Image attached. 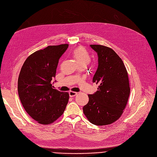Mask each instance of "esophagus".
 <instances>
[{
  "instance_id": "esophagus-1",
  "label": "esophagus",
  "mask_w": 157,
  "mask_h": 157,
  "mask_svg": "<svg viewBox=\"0 0 157 157\" xmlns=\"http://www.w3.org/2000/svg\"><path fill=\"white\" fill-rule=\"evenodd\" d=\"M77 94H78V93H76V92L70 91V93H69V95H70V96L71 98H73V97L77 95Z\"/></svg>"
}]
</instances>
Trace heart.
Listing matches in <instances>:
<instances>
[{"mask_svg":"<svg viewBox=\"0 0 157 157\" xmlns=\"http://www.w3.org/2000/svg\"><path fill=\"white\" fill-rule=\"evenodd\" d=\"M73 55L78 65L87 66L90 63V56H89L87 51L82 47L76 48L73 52Z\"/></svg>","mask_w":157,"mask_h":157,"instance_id":"b5f03b06","label":"heart"}]
</instances>
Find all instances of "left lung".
I'll return each mask as SVG.
<instances>
[{
    "mask_svg": "<svg viewBox=\"0 0 157 157\" xmlns=\"http://www.w3.org/2000/svg\"><path fill=\"white\" fill-rule=\"evenodd\" d=\"M90 47L98 56L93 82L99 86L96 93L88 94L89 102L82 109L93 124L109 125L120 118L127 103L130 92L128 74L122 60L113 49L99 44Z\"/></svg>",
    "mask_w": 157,
    "mask_h": 157,
    "instance_id": "obj_1",
    "label": "left lung"
}]
</instances>
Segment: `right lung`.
<instances>
[{
    "instance_id": "add662e5",
    "label": "right lung",
    "mask_w": 157,
    "mask_h": 157,
    "mask_svg": "<svg viewBox=\"0 0 157 157\" xmlns=\"http://www.w3.org/2000/svg\"><path fill=\"white\" fill-rule=\"evenodd\" d=\"M68 48V44H63L36 51L21 67L18 96L28 114L40 124L48 125L56 121L68 102L69 94L52 86L59 59Z\"/></svg>"
}]
</instances>
